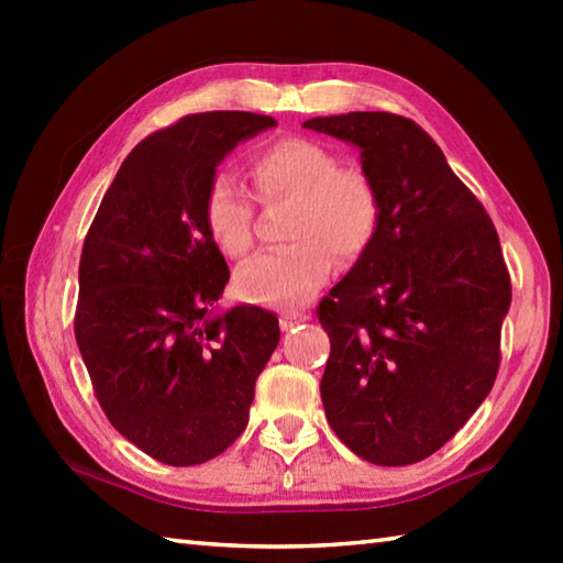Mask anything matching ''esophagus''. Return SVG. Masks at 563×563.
<instances>
[{
  "mask_svg": "<svg viewBox=\"0 0 563 563\" xmlns=\"http://www.w3.org/2000/svg\"><path fill=\"white\" fill-rule=\"evenodd\" d=\"M305 320H308V316H305V312H283V316H280V328L283 330H290L295 325H300V322H305Z\"/></svg>",
  "mask_w": 563,
  "mask_h": 563,
  "instance_id": "1",
  "label": "esophagus"
}]
</instances>
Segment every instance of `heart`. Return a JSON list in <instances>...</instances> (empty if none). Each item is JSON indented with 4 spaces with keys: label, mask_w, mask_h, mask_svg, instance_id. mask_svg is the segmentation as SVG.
<instances>
[{
    "label": "heart",
    "mask_w": 563,
    "mask_h": 563,
    "mask_svg": "<svg viewBox=\"0 0 563 563\" xmlns=\"http://www.w3.org/2000/svg\"><path fill=\"white\" fill-rule=\"evenodd\" d=\"M247 170L261 203H292L285 221L292 243L238 268L235 290L243 300H305L335 271V255L355 263L373 247L383 223V196L365 168L342 164L318 141L288 136L253 154ZM203 223L218 251L243 258L255 245L253 196L233 176H213L203 198Z\"/></svg>",
    "instance_id": "1"
}]
</instances>
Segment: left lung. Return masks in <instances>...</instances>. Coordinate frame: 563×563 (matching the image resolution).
Listing matches in <instances>:
<instances>
[{
	"label": "left lung",
	"instance_id": "left-lung-1",
	"mask_svg": "<svg viewBox=\"0 0 563 563\" xmlns=\"http://www.w3.org/2000/svg\"><path fill=\"white\" fill-rule=\"evenodd\" d=\"M302 126L360 146L383 196L373 247L318 305L328 422L362 460L422 462L499 373L511 278L497 228L412 119L352 111Z\"/></svg>",
	"mask_w": 563,
	"mask_h": 563
}]
</instances>
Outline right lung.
<instances>
[{
  "instance_id": "1",
  "label": "right lung",
  "mask_w": 563,
  "mask_h": 563,
  "mask_svg": "<svg viewBox=\"0 0 563 563\" xmlns=\"http://www.w3.org/2000/svg\"><path fill=\"white\" fill-rule=\"evenodd\" d=\"M271 126L261 113L208 111L151 133L84 238L74 335L93 395L129 442L170 466L213 460L243 434L278 347L268 310L208 318L231 271L203 223L216 166Z\"/></svg>"
}]
</instances>
